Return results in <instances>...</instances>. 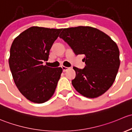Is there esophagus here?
<instances>
[{"label":"esophagus","instance_id":"esophagus-1","mask_svg":"<svg viewBox=\"0 0 132 132\" xmlns=\"http://www.w3.org/2000/svg\"><path fill=\"white\" fill-rule=\"evenodd\" d=\"M62 69H63V72L67 71V70L69 69V67H65V66H62Z\"/></svg>","mask_w":132,"mask_h":132}]
</instances>
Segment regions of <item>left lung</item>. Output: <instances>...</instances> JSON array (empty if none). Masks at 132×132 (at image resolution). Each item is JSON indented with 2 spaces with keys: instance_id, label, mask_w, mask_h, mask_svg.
<instances>
[{
  "instance_id": "left-lung-1",
  "label": "left lung",
  "mask_w": 132,
  "mask_h": 132,
  "mask_svg": "<svg viewBox=\"0 0 132 132\" xmlns=\"http://www.w3.org/2000/svg\"><path fill=\"white\" fill-rule=\"evenodd\" d=\"M59 37L70 46L76 55H85L86 66L74 67L76 77L72 84L77 92L87 98H96L112 85L120 60L116 43L97 28L79 26L63 28Z\"/></svg>"
}]
</instances>
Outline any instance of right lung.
Here are the masks:
<instances>
[{
	"label": "right lung",
	"instance_id": "obj_1",
	"mask_svg": "<svg viewBox=\"0 0 132 132\" xmlns=\"http://www.w3.org/2000/svg\"><path fill=\"white\" fill-rule=\"evenodd\" d=\"M61 29L32 27L16 37L10 49L9 64L16 86L27 99L37 104L53 95L61 67L43 65Z\"/></svg>",
	"mask_w": 132,
	"mask_h": 132
}]
</instances>
